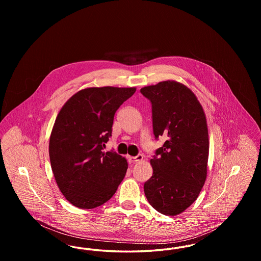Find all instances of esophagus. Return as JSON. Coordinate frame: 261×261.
<instances>
[{"instance_id": "1", "label": "esophagus", "mask_w": 261, "mask_h": 261, "mask_svg": "<svg viewBox=\"0 0 261 261\" xmlns=\"http://www.w3.org/2000/svg\"><path fill=\"white\" fill-rule=\"evenodd\" d=\"M127 159H128V162H130V163H134V162L143 161L144 156L142 154H138L137 156H130V155H128Z\"/></svg>"}]
</instances>
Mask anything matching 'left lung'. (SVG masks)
Instances as JSON below:
<instances>
[{"instance_id": "left-lung-1", "label": "left lung", "mask_w": 261, "mask_h": 261, "mask_svg": "<svg viewBox=\"0 0 261 261\" xmlns=\"http://www.w3.org/2000/svg\"><path fill=\"white\" fill-rule=\"evenodd\" d=\"M151 102L155 138L165 142L150 160L152 176L144 185L149 204L176 216L198 199L205 183L210 151L205 113L186 85L166 80L141 89Z\"/></svg>"}]
</instances>
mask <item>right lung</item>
I'll use <instances>...</instances> for the list:
<instances>
[{"instance_id":"add662e5","label":"right lung","mask_w":261,"mask_h":261,"mask_svg":"<svg viewBox=\"0 0 261 261\" xmlns=\"http://www.w3.org/2000/svg\"><path fill=\"white\" fill-rule=\"evenodd\" d=\"M135 92V87L85 88L59 112L50 132V166L60 191L76 207L103 204L123 180L126 159L102 148L112 136L115 112Z\"/></svg>"}]
</instances>
